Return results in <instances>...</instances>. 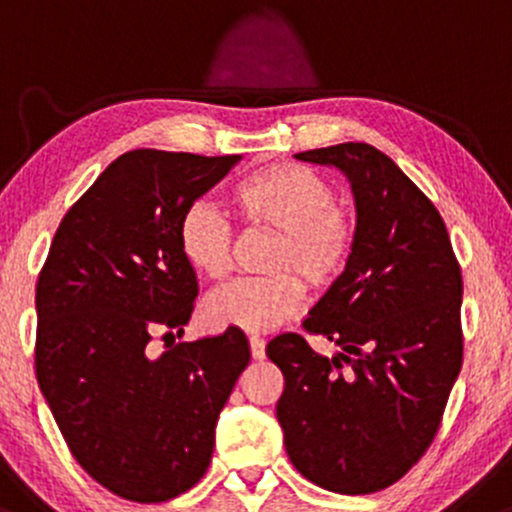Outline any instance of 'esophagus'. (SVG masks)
Instances as JSON below:
<instances>
[{
  "instance_id": "1",
  "label": "esophagus",
  "mask_w": 512,
  "mask_h": 512,
  "mask_svg": "<svg viewBox=\"0 0 512 512\" xmlns=\"http://www.w3.org/2000/svg\"><path fill=\"white\" fill-rule=\"evenodd\" d=\"M249 346H251V358L254 360L266 358V341H263L261 336H249Z\"/></svg>"
}]
</instances>
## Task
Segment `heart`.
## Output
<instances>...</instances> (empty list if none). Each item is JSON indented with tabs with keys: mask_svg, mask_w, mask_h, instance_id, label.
<instances>
[{
	"mask_svg": "<svg viewBox=\"0 0 512 512\" xmlns=\"http://www.w3.org/2000/svg\"><path fill=\"white\" fill-rule=\"evenodd\" d=\"M232 203L249 225L278 232L266 278H241L205 300V319L217 329L271 331L297 312L304 283L324 287L346 271L358 225L336 203L324 176L300 164H273L251 171L232 188ZM179 249L195 273L222 280L232 261V227L208 200H195L179 220ZM293 273L290 274L289 271Z\"/></svg>",
	"mask_w": 512,
	"mask_h": 512,
	"instance_id": "heart-1",
	"label": "heart"
}]
</instances>
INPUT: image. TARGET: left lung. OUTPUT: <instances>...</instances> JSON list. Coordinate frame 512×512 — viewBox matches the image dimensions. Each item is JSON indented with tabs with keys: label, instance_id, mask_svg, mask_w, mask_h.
Listing matches in <instances>:
<instances>
[{
	"label": "left lung",
	"instance_id": "left-lung-1",
	"mask_svg": "<svg viewBox=\"0 0 512 512\" xmlns=\"http://www.w3.org/2000/svg\"><path fill=\"white\" fill-rule=\"evenodd\" d=\"M295 157L346 174L358 237L302 324L341 353L324 358L300 333L268 343L285 377L275 411L297 472L363 496L399 481L438 433L462 367V271L438 208L380 149L343 142Z\"/></svg>",
	"mask_w": 512,
	"mask_h": 512
}]
</instances>
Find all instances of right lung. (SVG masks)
<instances>
[{
  "mask_svg": "<svg viewBox=\"0 0 512 512\" xmlns=\"http://www.w3.org/2000/svg\"><path fill=\"white\" fill-rule=\"evenodd\" d=\"M239 159L123 154L62 217L38 275L40 392L84 472L128 501H169L203 479L251 360L239 329L149 353L154 333L181 336L198 297L183 210Z\"/></svg>",
  "mask_w": 512,
  "mask_h": 512,
  "instance_id": "add662e5",
  "label": "right lung"
}]
</instances>
